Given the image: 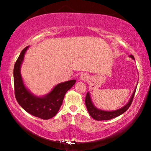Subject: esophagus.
I'll return each instance as SVG.
<instances>
[{
  "instance_id": "34e87169",
  "label": "esophagus",
  "mask_w": 151,
  "mask_h": 151,
  "mask_svg": "<svg viewBox=\"0 0 151 151\" xmlns=\"http://www.w3.org/2000/svg\"><path fill=\"white\" fill-rule=\"evenodd\" d=\"M88 76L86 75V73L82 74V75L80 76V80H88Z\"/></svg>"
}]
</instances>
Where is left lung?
Instances as JSON below:
<instances>
[{
  "label": "left lung",
  "mask_w": 151,
  "mask_h": 151,
  "mask_svg": "<svg viewBox=\"0 0 151 151\" xmlns=\"http://www.w3.org/2000/svg\"><path fill=\"white\" fill-rule=\"evenodd\" d=\"M130 57L132 59L135 60L133 55H130ZM136 86L135 90L132 94V96L130 98L129 102L127 103L125 106L122 107L121 109H117V110L115 111H103L101 110V109H97L96 106H94L93 104L91 98L89 93H87L86 96L85 98V104L86 106V109H87L88 112L89 113V115L91 116L93 118L96 119L98 121H101V120H108V119H111L113 118H115L119 115H120L125 112V111H127V109L129 108L130 106H131L132 102H133L134 96H135V91H136Z\"/></svg>",
  "instance_id": "8db88e82"
}]
</instances>
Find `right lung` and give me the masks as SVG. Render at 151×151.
Listing matches in <instances>:
<instances>
[{
    "label": "right lung",
    "mask_w": 151,
    "mask_h": 151,
    "mask_svg": "<svg viewBox=\"0 0 151 151\" xmlns=\"http://www.w3.org/2000/svg\"><path fill=\"white\" fill-rule=\"evenodd\" d=\"M28 47L29 46L22 49L14 65L15 97L20 106L29 114L43 119H49L54 117L58 112L65 93L75 84L76 80H71L57 84L46 96H34L25 87L20 74V67Z\"/></svg>",
    "instance_id": "1"
}]
</instances>
